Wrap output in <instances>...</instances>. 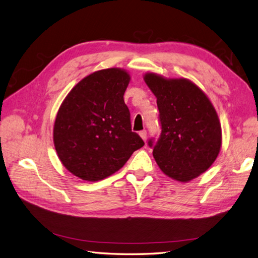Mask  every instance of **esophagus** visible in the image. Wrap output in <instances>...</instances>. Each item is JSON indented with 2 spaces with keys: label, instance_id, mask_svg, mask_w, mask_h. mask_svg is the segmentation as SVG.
Segmentation results:
<instances>
[{
  "label": "esophagus",
  "instance_id": "34e87169",
  "mask_svg": "<svg viewBox=\"0 0 258 258\" xmlns=\"http://www.w3.org/2000/svg\"><path fill=\"white\" fill-rule=\"evenodd\" d=\"M139 135H140V137L142 138V140H144V141H146V140H147V131H146V130H142V131H140Z\"/></svg>",
  "mask_w": 258,
  "mask_h": 258
}]
</instances>
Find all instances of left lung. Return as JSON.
Listing matches in <instances>:
<instances>
[{
    "label": "left lung",
    "mask_w": 258,
    "mask_h": 258,
    "mask_svg": "<svg viewBox=\"0 0 258 258\" xmlns=\"http://www.w3.org/2000/svg\"><path fill=\"white\" fill-rule=\"evenodd\" d=\"M156 96L161 135L153 147V158L169 177L188 182L205 172L219 156L222 128L209 97L186 78H165L145 74Z\"/></svg>",
    "instance_id": "8db88e82"
}]
</instances>
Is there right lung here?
Wrapping results in <instances>:
<instances>
[{
  "mask_svg": "<svg viewBox=\"0 0 258 258\" xmlns=\"http://www.w3.org/2000/svg\"><path fill=\"white\" fill-rule=\"evenodd\" d=\"M129 82V73L122 68L97 71L61 102L54 122V146L62 165L79 179H105L144 147V140L131 131L123 100Z\"/></svg>",
  "mask_w": 258,
  "mask_h": 258,
  "instance_id": "right-lung-1",
  "label": "right lung"
}]
</instances>
